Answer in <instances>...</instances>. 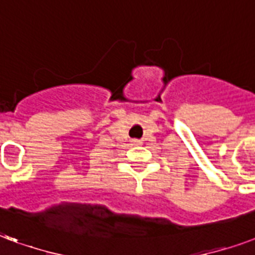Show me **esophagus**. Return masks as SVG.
Returning <instances> with one entry per match:
<instances>
[{
  "label": "esophagus",
  "mask_w": 255,
  "mask_h": 255,
  "mask_svg": "<svg viewBox=\"0 0 255 255\" xmlns=\"http://www.w3.org/2000/svg\"><path fill=\"white\" fill-rule=\"evenodd\" d=\"M132 144H133V145H137V144H140V143H141V141L140 140H137V139H132Z\"/></svg>",
  "instance_id": "esophagus-1"
}]
</instances>
